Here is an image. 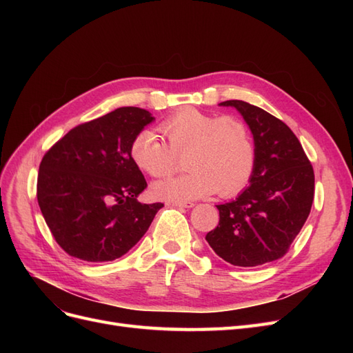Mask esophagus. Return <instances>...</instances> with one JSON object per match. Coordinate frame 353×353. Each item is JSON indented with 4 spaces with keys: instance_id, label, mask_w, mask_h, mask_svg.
<instances>
[{
    "instance_id": "34e87169",
    "label": "esophagus",
    "mask_w": 353,
    "mask_h": 353,
    "mask_svg": "<svg viewBox=\"0 0 353 353\" xmlns=\"http://www.w3.org/2000/svg\"><path fill=\"white\" fill-rule=\"evenodd\" d=\"M170 205L172 206H176V208H193L194 203L193 201H183V200H175V201H170Z\"/></svg>"
}]
</instances>
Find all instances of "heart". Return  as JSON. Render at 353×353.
Returning <instances> with one entry per match:
<instances>
[{"instance_id":"1","label":"heart","mask_w":353,"mask_h":353,"mask_svg":"<svg viewBox=\"0 0 353 353\" xmlns=\"http://www.w3.org/2000/svg\"><path fill=\"white\" fill-rule=\"evenodd\" d=\"M157 130L168 144L152 131L138 132L130 147L134 163L150 176L162 178L175 170L176 156L187 153L188 172L156 183V197L188 200L215 191L231 196L249 183L256 152L250 128L240 117L185 108L168 116Z\"/></svg>"}]
</instances>
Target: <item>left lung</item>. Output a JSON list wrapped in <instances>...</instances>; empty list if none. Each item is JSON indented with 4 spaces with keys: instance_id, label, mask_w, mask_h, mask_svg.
Masks as SVG:
<instances>
[{
    "instance_id": "8db88e82",
    "label": "left lung",
    "mask_w": 353,
    "mask_h": 353,
    "mask_svg": "<svg viewBox=\"0 0 353 353\" xmlns=\"http://www.w3.org/2000/svg\"><path fill=\"white\" fill-rule=\"evenodd\" d=\"M236 108L254 141L249 187L218 205L219 223L206 234L215 253L236 266H258L283 258L301 232L314 201L315 176L297 137L283 121L241 100Z\"/></svg>"
}]
</instances>
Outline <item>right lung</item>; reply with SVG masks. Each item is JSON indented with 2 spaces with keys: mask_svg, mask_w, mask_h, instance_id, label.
Listing matches in <instances>:
<instances>
[{
  "mask_svg": "<svg viewBox=\"0 0 353 353\" xmlns=\"http://www.w3.org/2000/svg\"><path fill=\"white\" fill-rule=\"evenodd\" d=\"M150 112L119 108L74 126L44 154L37 197L60 248L87 262L121 258L141 240L163 203L137 200L147 187L130 154Z\"/></svg>",
  "mask_w": 353,
  "mask_h": 353,
  "instance_id": "right-lung-1",
  "label": "right lung"
}]
</instances>
